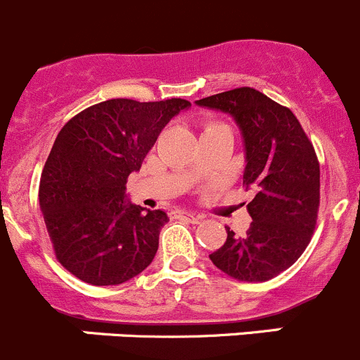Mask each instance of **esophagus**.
Segmentation results:
<instances>
[{
    "instance_id": "1",
    "label": "esophagus",
    "mask_w": 360,
    "mask_h": 360,
    "mask_svg": "<svg viewBox=\"0 0 360 360\" xmlns=\"http://www.w3.org/2000/svg\"><path fill=\"white\" fill-rule=\"evenodd\" d=\"M174 217H178V219H186V221L193 222V224H198V222L201 221L200 215L191 214V212H176V215H174Z\"/></svg>"
}]
</instances>
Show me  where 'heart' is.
Listing matches in <instances>:
<instances>
[{
    "label": "heart",
    "instance_id": "heart-1",
    "mask_svg": "<svg viewBox=\"0 0 360 360\" xmlns=\"http://www.w3.org/2000/svg\"><path fill=\"white\" fill-rule=\"evenodd\" d=\"M217 127H228V125H224V123L221 122H210L207 127H205V131H208V129H217Z\"/></svg>",
    "mask_w": 360,
    "mask_h": 360
}]
</instances>
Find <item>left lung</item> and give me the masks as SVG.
Here are the masks:
<instances>
[{"label": "left lung", "instance_id": "8db88e82", "mask_svg": "<svg viewBox=\"0 0 360 360\" xmlns=\"http://www.w3.org/2000/svg\"><path fill=\"white\" fill-rule=\"evenodd\" d=\"M228 112L240 127L245 146L244 187L255 191L252 217L244 237L228 231L210 259L229 277L269 281L306 251L320 207V164L297 116L255 88H235L196 101Z\"/></svg>", "mask_w": 360, "mask_h": 360}]
</instances>
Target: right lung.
<instances>
[{"instance_id":"1","label":"right lung","mask_w":360,"mask_h":360,"mask_svg":"<svg viewBox=\"0 0 360 360\" xmlns=\"http://www.w3.org/2000/svg\"><path fill=\"white\" fill-rule=\"evenodd\" d=\"M191 102L111 98L68 120L40 176V210L56 259L95 286L122 285L155 258L166 212L129 203L125 184L160 131Z\"/></svg>"}]
</instances>
